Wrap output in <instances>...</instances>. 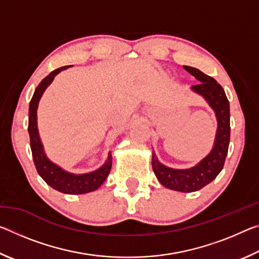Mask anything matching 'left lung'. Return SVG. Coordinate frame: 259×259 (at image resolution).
Here are the masks:
<instances>
[{
	"label": "left lung",
	"instance_id": "obj_1",
	"mask_svg": "<svg viewBox=\"0 0 259 259\" xmlns=\"http://www.w3.org/2000/svg\"><path fill=\"white\" fill-rule=\"evenodd\" d=\"M200 83L192 85V90L203 96L216 113L218 129L212 151L199 164L191 169L179 170L168 168L157 161L153 153L152 166L162 185L179 192H195L211 183L222 171L230 145V103L223 87L213 77L205 75L198 68L184 66Z\"/></svg>",
	"mask_w": 259,
	"mask_h": 259
}]
</instances>
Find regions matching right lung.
Here are the masks:
<instances>
[{"label":"right lung","mask_w":259,"mask_h":259,"mask_svg":"<svg viewBox=\"0 0 259 259\" xmlns=\"http://www.w3.org/2000/svg\"><path fill=\"white\" fill-rule=\"evenodd\" d=\"M67 67L71 66H64L52 71L49 75L43 78L34 91V95L29 103L28 111V134L30 140V150H32L35 168H36L38 175H40L48 185H50L52 188L61 193H66V194H84V193L97 190L105 182V179L107 178L112 168V155L108 154V160L106 161V163L102 168L96 170V171L83 175L69 174L48 160L45 152H43V146L40 137H38L37 131L36 111L40 98L42 97L47 87L50 84L57 74L66 69Z\"/></svg>","instance_id":"1"}]
</instances>
